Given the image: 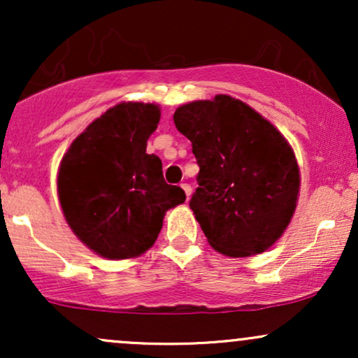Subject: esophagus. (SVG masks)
I'll list each match as a JSON object with an SVG mask.
<instances>
[{
    "label": "esophagus",
    "mask_w": 358,
    "mask_h": 358,
    "mask_svg": "<svg viewBox=\"0 0 358 358\" xmlns=\"http://www.w3.org/2000/svg\"><path fill=\"white\" fill-rule=\"evenodd\" d=\"M182 188H183V192H185V195H187V199L188 196L192 195V187L188 183H182Z\"/></svg>",
    "instance_id": "1"
}]
</instances>
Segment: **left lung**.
Masks as SVG:
<instances>
[{"mask_svg":"<svg viewBox=\"0 0 358 358\" xmlns=\"http://www.w3.org/2000/svg\"><path fill=\"white\" fill-rule=\"evenodd\" d=\"M199 163L190 208L208 244L231 257L268 250L291 222L299 193L293 150L268 119L231 96L175 110Z\"/></svg>","mask_w":358,"mask_h":358,"instance_id":"1","label":"left lung"}]
</instances>
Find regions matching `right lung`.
I'll use <instances>...</instances> for the list:
<instances>
[{
  "label": "right lung",
  "instance_id": "obj_1",
  "mask_svg": "<svg viewBox=\"0 0 358 358\" xmlns=\"http://www.w3.org/2000/svg\"><path fill=\"white\" fill-rule=\"evenodd\" d=\"M159 116L156 104L121 102L90 122L62 158L57 190L65 220L110 261L146 252L168 208L187 199L165 182L162 159L146 153Z\"/></svg>",
  "mask_w": 358,
  "mask_h": 358
}]
</instances>
